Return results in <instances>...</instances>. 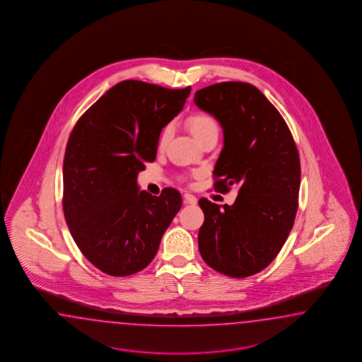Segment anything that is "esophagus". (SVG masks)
Returning <instances> with one entry per match:
<instances>
[{
    "instance_id": "34e87169",
    "label": "esophagus",
    "mask_w": 362,
    "mask_h": 362,
    "mask_svg": "<svg viewBox=\"0 0 362 362\" xmlns=\"http://www.w3.org/2000/svg\"><path fill=\"white\" fill-rule=\"evenodd\" d=\"M185 204L196 205V204H197V199H196V196H193L192 193H185Z\"/></svg>"
}]
</instances>
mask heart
Segmentation results:
<instances>
[{
    "instance_id": "obj_1",
    "label": "heart",
    "mask_w": 362,
    "mask_h": 362,
    "mask_svg": "<svg viewBox=\"0 0 362 362\" xmlns=\"http://www.w3.org/2000/svg\"><path fill=\"white\" fill-rule=\"evenodd\" d=\"M187 126L192 132L193 136L196 137L200 143L205 137L209 136L211 134H218V131H219L217 121L208 112L193 114L188 118ZM173 131H174L173 124H168L166 127H163L161 135H160V141H158L160 148H163L169 143L170 139L173 136Z\"/></svg>"
}]
</instances>
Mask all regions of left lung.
Listing matches in <instances>:
<instances>
[{"label":"left lung","mask_w":362,"mask_h":362,"mask_svg":"<svg viewBox=\"0 0 362 362\" xmlns=\"http://www.w3.org/2000/svg\"><path fill=\"white\" fill-rule=\"evenodd\" d=\"M223 129L214 189L239 192L233 205L200 199L201 257L216 272L247 278L270 265L295 222L300 158L287 123L264 93L243 81L199 89L193 98Z\"/></svg>","instance_id":"obj_1"}]
</instances>
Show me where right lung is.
Returning a JSON list of instances; mask_svg holds the SVG:
<instances>
[{
  "label": "right lung",
  "mask_w": 362,
  "mask_h": 362,
  "mask_svg": "<svg viewBox=\"0 0 362 362\" xmlns=\"http://www.w3.org/2000/svg\"><path fill=\"white\" fill-rule=\"evenodd\" d=\"M191 87L123 81L76 122L64 160V219L84 257L103 273L129 276L152 262L182 208L175 188L139 191L162 129L183 109Z\"/></svg>",
  "instance_id": "right-lung-1"
}]
</instances>
